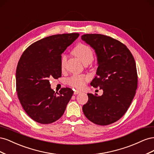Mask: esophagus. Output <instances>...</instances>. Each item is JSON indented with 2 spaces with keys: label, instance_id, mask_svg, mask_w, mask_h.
<instances>
[{
  "label": "esophagus",
  "instance_id": "esophagus-1",
  "mask_svg": "<svg viewBox=\"0 0 154 154\" xmlns=\"http://www.w3.org/2000/svg\"><path fill=\"white\" fill-rule=\"evenodd\" d=\"M82 92V91H78V90H75L74 91V94H80V93H81Z\"/></svg>",
  "mask_w": 154,
  "mask_h": 154
}]
</instances>
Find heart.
Listing matches in <instances>:
<instances>
[{"label": "heart", "instance_id": "b5f03b06", "mask_svg": "<svg viewBox=\"0 0 154 154\" xmlns=\"http://www.w3.org/2000/svg\"><path fill=\"white\" fill-rule=\"evenodd\" d=\"M74 54L81 60V62L84 64H89L94 59V53L92 49L88 45L80 44L78 45L74 49ZM67 60V57L63 55L61 60V67L64 68ZM87 78L80 75V74H74L67 80L69 85L74 87L80 88L85 85Z\"/></svg>", "mask_w": 154, "mask_h": 154}]
</instances>
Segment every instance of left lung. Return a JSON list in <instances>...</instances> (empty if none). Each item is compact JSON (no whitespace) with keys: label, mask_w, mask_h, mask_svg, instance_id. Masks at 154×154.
Instances as JSON below:
<instances>
[{"label":"left lung","mask_w":154,"mask_h":154,"mask_svg":"<svg viewBox=\"0 0 154 154\" xmlns=\"http://www.w3.org/2000/svg\"><path fill=\"white\" fill-rule=\"evenodd\" d=\"M81 38L94 50L97 57V76L91 85H101L103 91L101 96L87 94L83 114L96 125H110L125 114L136 94V62L127 46L110 36L86 34Z\"/></svg>","instance_id":"8db88e82"}]
</instances>
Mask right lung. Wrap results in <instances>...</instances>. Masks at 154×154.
I'll return each instance as SVG.
<instances>
[{
	"label": "right lung",
	"instance_id": "1",
	"mask_svg": "<svg viewBox=\"0 0 154 154\" xmlns=\"http://www.w3.org/2000/svg\"><path fill=\"white\" fill-rule=\"evenodd\" d=\"M79 35L45 37L27 48L18 61L16 71L18 99L27 114L37 123H52L66 110L73 91L63 88L57 94L51 88L49 79L61 77V54Z\"/></svg>",
	"mask_w": 154,
	"mask_h": 154
}]
</instances>
